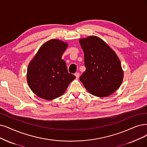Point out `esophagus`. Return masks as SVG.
Returning <instances> with one entry per match:
<instances>
[{
	"label": "esophagus",
	"mask_w": 147,
	"mask_h": 147,
	"mask_svg": "<svg viewBox=\"0 0 147 147\" xmlns=\"http://www.w3.org/2000/svg\"><path fill=\"white\" fill-rule=\"evenodd\" d=\"M75 77H76V78L78 79V78L80 77V73H78V72H76V73L75 74Z\"/></svg>",
	"instance_id": "34e87169"
}]
</instances>
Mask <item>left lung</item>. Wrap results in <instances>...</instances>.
Wrapping results in <instances>:
<instances>
[{
  "instance_id": "8db88e82",
  "label": "left lung",
  "mask_w": 147,
  "mask_h": 147,
  "mask_svg": "<svg viewBox=\"0 0 147 147\" xmlns=\"http://www.w3.org/2000/svg\"><path fill=\"white\" fill-rule=\"evenodd\" d=\"M86 70L80 80L87 90L98 97L108 96L121 86L123 71L119 58L102 40L96 36L80 39Z\"/></svg>"
}]
</instances>
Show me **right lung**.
Listing matches in <instances>:
<instances>
[{"instance_id":"add662e5","label":"right lung","mask_w":147,"mask_h":147,"mask_svg":"<svg viewBox=\"0 0 147 147\" xmlns=\"http://www.w3.org/2000/svg\"><path fill=\"white\" fill-rule=\"evenodd\" d=\"M67 44L53 39L45 43L29 64L28 84L36 95L47 100L60 96L75 76L61 59Z\"/></svg>"}]
</instances>
